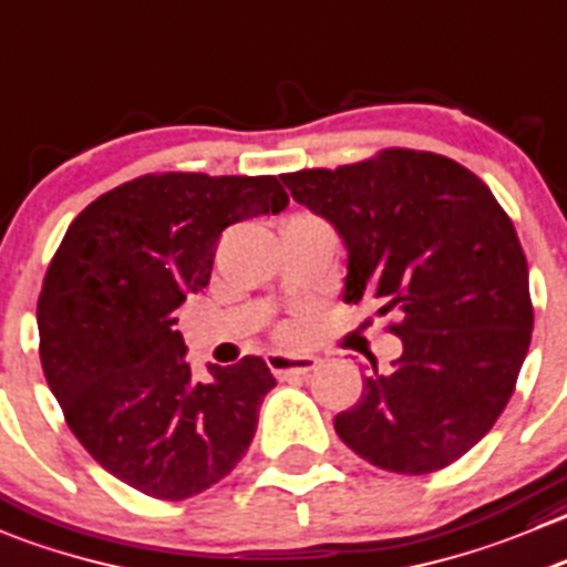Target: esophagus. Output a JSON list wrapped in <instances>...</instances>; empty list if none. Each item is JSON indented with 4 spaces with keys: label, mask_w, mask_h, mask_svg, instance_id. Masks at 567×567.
<instances>
[{
    "label": "esophagus",
    "mask_w": 567,
    "mask_h": 567,
    "mask_svg": "<svg viewBox=\"0 0 567 567\" xmlns=\"http://www.w3.org/2000/svg\"><path fill=\"white\" fill-rule=\"evenodd\" d=\"M318 357L312 354H282V351H274L268 354V368H271L274 377H305V373L316 371Z\"/></svg>",
    "instance_id": "34e87169"
}]
</instances>
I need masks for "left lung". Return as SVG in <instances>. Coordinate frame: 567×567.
<instances>
[{"mask_svg":"<svg viewBox=\"0 0 567 567\" xmlns=\"http://www.w3.org/2000/svg\"><path fill=\"white\" fill-rule=\"evenodd\" d=\"M282 183L343 238V299L371 296L399 316L388 329L404 351L393 371L373 365L334 432L393 474L446 468L493 430L529 351L535 310L513 221L474 172L435 152L382 150Z\"/></svg>","mask_w":567,"mask_h":567,"instance_id":"left-lung-1","label":"left lung"}]
</instances>
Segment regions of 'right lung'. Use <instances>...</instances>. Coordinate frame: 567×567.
<instances>
[{"instance_id": "obj_1", "label": "right lung", "mask_w": 567, "mask_h": 567, "mask_svg": "<svg viewBox=\"0 0 567 567\" xmlns=\"http://www.w3.org/2000/svg\"><path fill=\"white\" fill-rule=\"evenodd\" d=\"M285 207L277 177L166 172L71 221L38 296V351L69 430L124 485L183 502L249 449L277 379L260 357L196 379L174 310L207 288L224 229Z\"/></svg>"}]
</instances>
